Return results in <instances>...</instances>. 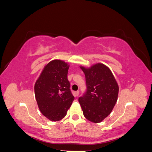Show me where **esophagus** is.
<instances>
[{"mask_svg": "<svg viewBox=\"0 0 152 152\" xmlns=\"http://www.w3.org/2000/svg\"><path fill=\"white\" fill-rule=\"evenodd\" d=\"M79 91H75V95L76 96H79Z\"/></svg>", "mask_w": 152, "mask_h": 152, "instance_id": "1", "label": "esophagus"}]
</instances>
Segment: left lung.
<instances>
[{
	"label": "left lung",
	"mask_w": 152,
	"mask_h": 152,
	"mask_svg": "<svg viewBox=\"0 0 152 152\" xmlns=\"http://www.w3.org/2000/svg\"><path fill=\"white\" fill-rule=\"evenodd\" d=\"M86 76L87 91L79 102L87 120L99 123L111 113L118 99V86L110 68L103 63L89 68L80 66Z\"/></svg>",
	"instance_id": "left-lung-1"
}]
</instances>
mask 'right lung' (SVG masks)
<instances>
[{
	"mask_svg": "<svg viewBox=\"0 0 152 152\" xmlns=\"http://www.w3.org/2000/svg\"><path fill=\"white\" fill-rule=\"evenodd\" d=\"M70 65L60 59H54L45 65L35 86V96L42 115L51 121L66 116L74 100L67 75Z\"/></svg>",
	"mask_w": 152,
	"mask_h": 152,
	"instance_id": "1",
	"label": "right lung"
}]
</instances>
